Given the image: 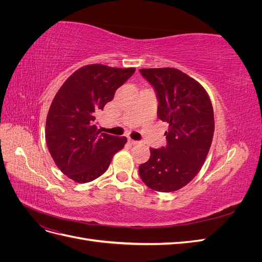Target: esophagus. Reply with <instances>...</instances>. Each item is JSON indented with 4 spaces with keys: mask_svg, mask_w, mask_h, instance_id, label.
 <instances>
[{
    "mask_svg": "<svg viewBox=\"0 0 262 262\" xmlns=\"http://www.w3.org/2000/svg\"><path fill=\"white\" fill-rule=\"evenodd\" d=\"M128 142H129V143H130V144H133V145H134V144H138V143H139V141H136V140H132V139H129V140H128Z\"/></svg>",
    "mask_w": 262,
    "mask_h": 262,
    "instance_id": "esophagus-1",
    "label": "esophagus"
}]
</instances>
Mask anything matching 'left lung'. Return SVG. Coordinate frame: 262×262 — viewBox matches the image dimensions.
I'll return each instance as SVG.
<instances>
[{"instance_id":"obj_1","label":"left lung","mask_w":262,"mask_h":262,"mask_svg":"<svg viewBox=\"0 0 262 262\" xmlns=\"http://www.w3.org/2000/svg\"><path fill=\"white\" fill-rule=\"evenodd\" d=\"M140 73L156 93L157 117L169 123L167 144L149 149V160L139 167L140 177L155 191H176L194 178L207 158L213 107L203 87L177 69H141Z\"/></svg>"}]
</instances>
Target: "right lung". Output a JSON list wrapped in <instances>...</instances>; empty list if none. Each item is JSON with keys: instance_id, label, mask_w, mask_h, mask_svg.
<instances>
[{"instance_id": "obj_1", "label": "right lung", "mask_w": 262, "mask_h": 262, "mask_svg": "<svg viewBox=\"0 0 262 262\" xmlns=\"http://www.w3.org/2000/svg\"><path fill=\"white\" fill-rule=\"evenodd\" d=\"M136 69L85 66L63 83L50 106L46 141L55 165L76 182H90L109 167L125 137L102 133L96 116Z\"/></svg>"}]
</instances>
